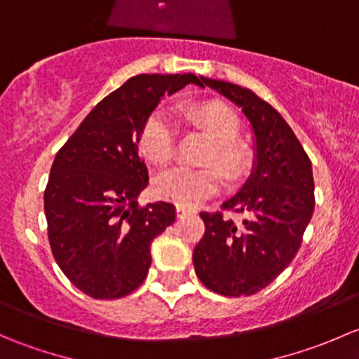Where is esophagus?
Returning <instances> with one entry per match:
<instances>
[{
  "instance_id": "1",
  "label": "esophagus",
  "mask_w": 359,
  "mask_h": 359,
  "mask_svg": "<svg viewBox=\"0 0 359 359\" xmlns=\"http://www.w3.org/2000/svg\"><path fill=\"white\" fill-rule=\"evenodd\" d=\"M177 217H186V215H189V213H193V210L191 208H187V206H184V205H177Z\"/></svg>"
}]
</instances>
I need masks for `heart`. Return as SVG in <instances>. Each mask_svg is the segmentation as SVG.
Returning a JSON list of instances; mask_svg holds the SVG:
<instances>
[{
  "label": "heart",
  "mask_w": 359,
  "mask_h": 359,
  "mask_svg": "<svg viewBox=\"0 0 359 359\" xmlns=\"http://www.w3.org/2000/svg\"><path fill=\"white\" fill-rule=\"evenodd\" d=\"M191 119L205 126L206 132L215 139V147L210 151L206 163L215 166L206 168H189L175 166L154 180V193L161 200L173 201L177 205L196 206L206 198L220 191L224 175L231 182H238L248 170V151L236 140L241 123L231 107L226 104L208 100L194 104L187 109ZM177 123L166 111L156 109L147 116L140 130L139 146L144 156L154 165H165L175 151ZM220 165V169L216 166Z\"/></svg>",
  "instance_id": "1"
}]
</instances>
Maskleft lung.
Returning a JSON list of instances; mask_svg holds the SVG:
<instances>
[{
    "mask_svg": "<svg viewBox=\"0 0 359 359\" xmlns=\"http://www.w3.org/2000/svg\"><path fill=\"white\" fill-rule=\"evenodd\" d=\"M205 85L241 107L255 135V166L220 212H201L205 234L193 252L194 269L206 288L226 297L253 295L276 280L302 245L313 217L311 159L295 133L271 104L252 90L219 79ZM224 211L245 212L234 224Z\"/></svg>",
    "mask_w": 359,
    "mask_h": 359,
    "instance_id": "1",
    "label": "left lung"
}]
</instances>
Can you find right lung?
I'll return each mask as SVG.
<instances>
[{
    "instance_id": "obj_1",
    "label": "right lung",
    "mask_w": 359,
    "mask_h": 359,
    "mask_svg": "<svg viewBox=\"0 0 359 359\" xmlns=\"http://www.w3.org/2000/svg\"><path fill=\"white\" fill-rule=\"evenodd\" d=\"M205 79L133 76L93 107L53 159L45 189L50 248L69 281L92 299H121L146 280L151 243L175 222V206L137 203L149 184L140 130L166 92Z\"/></svg>"
}]
</instances>
